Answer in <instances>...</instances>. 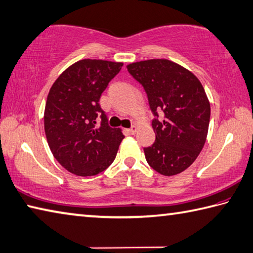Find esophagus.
I'll return each mask as SVG.
<instances>
[{
  "label": "esophagus",
  "instance_id": "obj_1",
  "mask_svg": "<svg viewBox=\"0 0 253 253\" xmlns=\"http://www.w3.org/2000/svg\"><path fill=\"white\" fill-rule=\"evenodd\" d=\"M137 128H139V127H137L136 126H133L132 127H130V128H128V133H130V134H135V133L137 132Z\"/></svg>",
  "mask_w": 253,
  "mask_h": 253
}]
</instances>
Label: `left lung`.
Wrapping results in <instances>:
<instances>
[{
    "mask_svg": "<svg viewBox=\"0 0 253 253\" xmlns=\"http://www.w3.org/2000/svg\"><path fill=\"white\" fill-rule=\"evenodd\" d=\"M126 68L144 88L155 117V142L144 147L147 163L162 175L182 173L206 142L211 103L203 84L193 73L168 59L136 61ZM159 112L164 116L161 121Z\"/></svg>",
    "mask_w": 253,
    "mask_h": 253,
    "instance_id": "obj_1",
    "label": "left lung"
}]
</instances>
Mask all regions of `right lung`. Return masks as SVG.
<instances>
[{
    "instance_id": "add662e5",
    "label": "right lung",
    "mask_w": 253,
    "mask_h": 253,
    "mask_svg": "<svg viewBox=\"0 0 253 253\" xmlns=\"http://www.w3.org/2000/svg\"><path fill=\"white\" fill-rule=\"evenodd\" d=\"M122 66L83 59L66 69L51 85L44 113L45 134L52 155L70 173L97 175L116 159L125 135L121 128L108 125L99 100Z\"/></svg>"
}]
</instances>
